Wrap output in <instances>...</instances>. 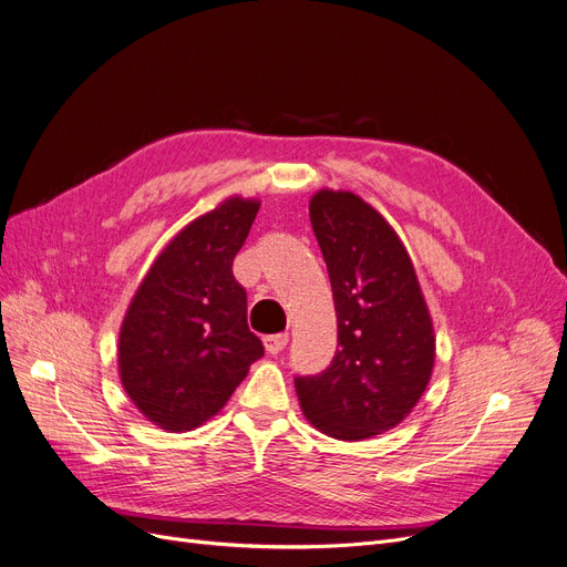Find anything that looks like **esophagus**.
<instances>
[{
  "mask_svg": "<svg viewBox=\"0 0 567 567\" xmlns=\"http://www.w3.org/2000/svg\"><path fill=\"white\" fill-rule=\"evenodd\" d=\"M265 343V350H268V354H279L286 346H288V334H272V337H265L262 339Z\"/></svg>",
  "mask_w": 567,
  "mask_h": 567,
  "instance_id": "1",
  "label": "esophagus"
}]
</instances>
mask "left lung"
Returning <instances> with one entry per match:
<instances>
[{
    "mask_svg": "<svg viewBox=\"0 0 567 567\" xmlns=\"http://www.w3.org/2000/svg\"><path fill=\"white\" fill-rule=\"evenodd\" d=\"M309 217L339 320V350L318 375H297L307 419L359 442L401 423L435 361V334L414 265L384 217L352 192H318Z\"/></svg>",
    "mask_w": 567,
    "mask_h": 567,
    "instance_id": "obj_1",
    "label": "left lung"
}]
</instances>
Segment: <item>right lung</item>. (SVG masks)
<instances>
[{
  "label": "right lung",
  "instance_id": "obj_1",
  "mask_svg": "<svg viewBox=\"0 0 567 567\" xmlns=\"http://www.w3.org/2000/svg\"><path fill=\"white\" fill-rule=\"evenodd\" d=\"M258 204L228 198L194 219L153 262L125 313L118 371L127 395L164 430L217 414L262 357L247 327V292L233 277Z\"/></svg>",
  "mask_w": 567,
  "mask_h": 567
}]
</instances>
